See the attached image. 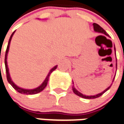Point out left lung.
Instances as JSON below:
<instances>
[{
	"label": "left lung",
	"mask_w": 124,
	"mask_h": 124,
	"mask_svg": "<svg viewBox=\"0 0 124 124\" xmlns=\"http://www.w3.org/2000/svg\"><path fill=\"white\" fill-rule=\"evenodd\" d=\"M93 27H94V31H97V32H100V33H104V34H105V35H106V36H108V34L106 32V31L104 30V29L102 28H101L98 24H96V23H94L93 24ZM114 49H115L116 51V49H115V47H114ZM116 67H117V64H116ZM73 85H74V83H73ZM112 86V85H111ZM110 86L108 88H107L106 89L105 91H103L102 93H100V94H96V95H94V96H85L84 95V94H81V93H79L78 91H77V90H76V88L74 87V86H73V87H72V88H73V92H74V93L75 94H77V95H78V96H81V97H82V98H86V99H94V98H98V97H100V96H102L104 94V93H106V91H108V89L110 88V86Z\"/></svg>",
	"instance_id": "obj_1"
}]
</instances>
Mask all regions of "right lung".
Listing matches in <instances>:
<instances>
[{"label":"right lung","mask_w":124,"mask_h":124,"mask_svg":"<svg viewBox=\"0 0 124 124\" xmlns=\"http://www.w3.org/2000/svg\"><path fill=\"white\" fill-rule=\"evenodd\" d=\"M14 31L13 33H12L11 36H10V39H9L8 43V46H7V48H6V53H5V59H4V63H5V68H6V78H7V81L8 82L10 85H12V86L13 87V88L16 90L17 92H18V93H21V94H37V93H39L41 92V91H43L44 88H46V86L47 85V82H48L49 80V75H50V74H51L52 72H53L54 70H55L56 69H57V66H55L53 69H51V71H49V73H48V75L47 76V77L45 79V81L43 82L42 84H41V85H40L39 87L38 88H35V89H32V90H26V89H23V88H21L18 87V86H17L14 84L12 81L11 78L10 77V75H9V72H8V66H7V61H6V58H7V53H8V51L9 49V46H10V41H11V39L12 37L13 36V34H14Z\"/></svg>","instance_id":"obj_1"}]
</instances>
